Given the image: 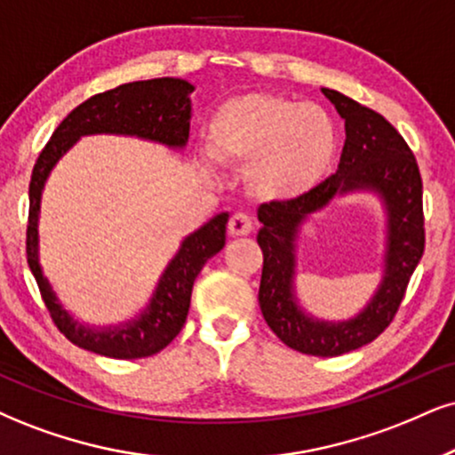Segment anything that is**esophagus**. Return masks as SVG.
<instances>
[{"label": "esophagus", "instance_id": "esophagus-1", "mask_svg": "<svg viewBox=\"0 0 455 455\" xmlns=\"http://www.w3.org/2000/svg\"><path fill=\"white\" fill-rule=\"evenodd\" d=\"M255 228V219L249 215V212H234L232 219H229L228 229L232 236H249Z\"/></svg>", "mask_w": 455, "mask_h": 455}]
</instances>
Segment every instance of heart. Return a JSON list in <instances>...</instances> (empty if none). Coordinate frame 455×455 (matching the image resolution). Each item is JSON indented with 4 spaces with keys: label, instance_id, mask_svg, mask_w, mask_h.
I'll use <instances>...</instances> for the list:
<instances>
[{
    "label": "heart",
    "instance_id": "b5f03b06",
    "mask_svg": "<svg viewBox=\"0 0 455 455\" xmlns=\"http://www.w3.org/2000/svg\"><path fill=\"white\" fill-rule=\"evenodd\" d=\"M209 151L221 164H249L246 181L261 200L291 202L327 177L338 154V128L318 105L249 92L212 114Z\"/></svg>",
    "mask_w": 455,
    "mask_h": 455
}]
</instances>
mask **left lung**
Returning <instances> with one entry per match:
<instances>
[{"mask_svg":"<svg viewBox=\"0 0 455 455\" xmlns=\"http://www.w3.org/2000/svg\"><path fill=\"white\" fill-rule=\"evenodd\" d=\"M346 124V143L335 175L291 202H267L257 209L263 251L259 306L267 327L297 352L339 356L378 338L399 310L413 270L424 255L422 177L405 139L378 111L338 91L323 88ZM371 191L387 211L385 274L368 306L347 322L314 319L294 293V246L300 226L338 195Z\"/></svg>","mask_w":455,"mask_h":455,"instance_id":"8db88e82","label":"left lung"}]
</instances>
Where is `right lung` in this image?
I'll return each instance as SVG.
<instances>
[{
  "label": "right lung",
  "mask_w": 455,
  "mask_h": 455,
  "mask_svg": "<svg viewBox=\"0 0 455 455\" xmlns=\"http://www.w3.org/2000/svg\"><path fill=\"white\" fill-rule=\"evenodd\" d=\"M194 86L181 77H156V80L122 84L114 91L94 94L77 105L52 132L33 166L29 183V226H27V261L44 304L60 333L71 344L109 358H143L160 352L183 329L189 312L194 280L204 263L226 246L228 212H219L183 238L177 255L168 261L166 270L156 284L154 295L141 314L132 321L91 327L73 318L59 301L50 280L44 276L39 263V204L46 179L73 145L88 134H122L145 141L183 149L189 139V117Z\"/></svg>",
  "instance_id": "obj_1"
}]
</instances>
